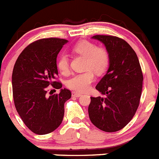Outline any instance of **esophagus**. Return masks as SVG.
<instances>
[{"label": "esophagus", "mask_w": 159, "mask_h": 159, "mask_svg": "<svg viewBox=\"0 0 159 159\" xmlns=\"http://www.w3.org/2000/svg\"><path fill=\"white\" fill-rule=\"evenodd\" d=\"M81 95H82V94L80 93H78V92H73L72 93V96L74 97H80Z\"/></svg>", "instance_id": "34e87169"}]
</instances>
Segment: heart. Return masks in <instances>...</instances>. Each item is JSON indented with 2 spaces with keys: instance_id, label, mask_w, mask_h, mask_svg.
I'll use <instances>...</instances> for the list:
<instances>
[{
  "instance_id": "obj_1",
  "label": "heart",
  "mask_w": 159,
  "mask_h": 159,
  "mask_svg": "<svg viewBox=\"0 0 159 159\" xmlns=\"http://www.w3.org/2000/svg\"><path fill=\"white\" fill-rule=\"evenodd\" d=\"M73 51L85 58V69L86 71L75 74L66 81V85L71 89L78 92H85L90 88L94 81V71L97 74H102L108 65L109 56L107 50L97 47L95 43L87 40H82L74 46ZM57 67L63 74H67L70 70L69 58L66 54H61L57 60Z\"/></svg>"
}]
</instances>
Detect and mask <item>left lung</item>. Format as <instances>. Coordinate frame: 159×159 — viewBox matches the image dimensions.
I'll use <instances>...</instances> for the list:
<instances>
[{
  "label": "left lung",
  "mask_w": 159,
  "mask_h": 159,
  "mask_svg": "<svg viewBox=\"0 0 159 159\" xmlns=\"http://www.w3.org/2000/svg\"><path fill=\"white\" fill-rule=\"evenodd\" d=\"M92 38L104 44L109 66L96 86L104 97H90L89 116L97 128L114 132L124 128L135 116L143 76L136 53L123 39L100 35Z\"/></svg>",
  "instance_id": "left-lung-1"
}]
</instances>
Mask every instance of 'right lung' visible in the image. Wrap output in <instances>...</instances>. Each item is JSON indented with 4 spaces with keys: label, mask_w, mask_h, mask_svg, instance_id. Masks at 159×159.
<instances>
[{
    "label": "right lung",
    "mask_w": 159,
    "mask_h": 159,
    "mask_svg": "<svg viewBox=\"0 0 159 159\" xmlns=\"http://www.w3.org/2000/svg\"><path fill=\"white\" fill-rule=\"evenodd\" d=\"M63 39H42L29 44L19 55L12 71V93L16 109L32 132L46 135L62 124L64 104L71 92L55 81L58 74L56 59ZM60 89L58 94L47 95L49 85ZM55 90V89H54Z\"/></svg>",
    "instance_id": "right-lung-1"
}]
</instances>
